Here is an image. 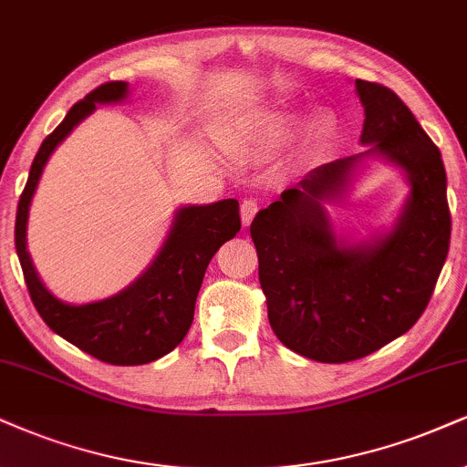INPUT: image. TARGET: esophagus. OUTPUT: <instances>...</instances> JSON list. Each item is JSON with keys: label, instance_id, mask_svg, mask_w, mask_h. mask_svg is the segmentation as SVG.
Masks as SVG:
<instances>
[{"label": "esophagus", "instance_id": "1", "mask_svg": "<svg viewBox=\"0 0 467 467\" xmlns=\"http://www.w3.org/2000/svg\"><path fill=\"white\" fill-rule=\"evenodd\" d=\"M257 212H260V201L257 199H244L243 205H240V214H243V224L244 227H249L253 223V218L257 216Z\"/></svg>", "mask_w": 467, "mask_h": 467}]
</instances>
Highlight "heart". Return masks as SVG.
<instances>
[{
	"label": "heart",
	"mask_w": 467,
	"mask_h": 467,
	"mask_svg": "<svg viewBox=\"0 0 467 467\" xmlns=\"http://www.w3.org/2000/svg\"><path fill=\"white\" fill-rule=\"evenodd\" d=\"M301 114L298 112H273L266 114L253 125L251 142L260 149H275L285 145L292 136L296 134L301 125Z\"/></svg>",
	"instance_id": "obj_1"
}]
</instances>
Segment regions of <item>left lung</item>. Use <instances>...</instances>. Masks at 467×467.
<instances>
[{
  "mask_svg": "<svg viewBox=\"0 0 467 467\" xmlns=\"http://www.w3.org/2000/svg\"><path fill=\"white\" fill-rule=\"evenodd\" d=\"M361 142L400 166L411 183L399 224L377 244H339L320 201L347 186L361 155L322 164L251 223L260 284L275 336L295 353L344 364L416 325L451 246V210L440 149L388 86L357 79ZM368 155V153H366Z\"/></svg>",
  "mask_w": 467,
  "mask_h": 467,
  "instance_id": "left-lung-1",
  "label": "left lung"
}]
</instances>
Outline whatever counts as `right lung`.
<instances>
[{
	"mask_svg": "<svg viewBox=\"0 0 467 467\" xmlns=\"http://www.w3.org/2000/svg\"><path fill=\"white\" fill-rule=\"evenodd\" d=\"M128 82H106L90 90L45 138L23 188L15 223V246L30 298L51 331L84 353L114 366H140L171 353L186 337L203 275L223 243L240 232V205L224 199L177 212L169 238L151 266L120 295L88 305H67L40 284L26 249L27 212L49 155L97 103L120 101Z\"/></svg>",
	"mask_w": 467,
	"mask_h": 467,
	"instance_id": "add662e5",
	"label": "right lung"
}]
</instances>
